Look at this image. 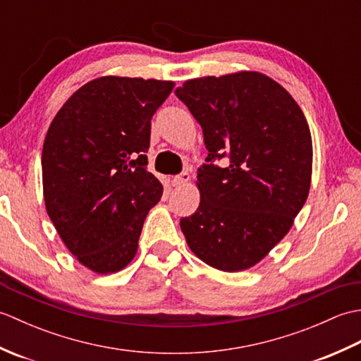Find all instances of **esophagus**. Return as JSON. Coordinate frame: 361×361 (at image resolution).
Listing matches in <instances>:
<instances>
[{"mask_svg":"<svg viewBox=\"0 0 361 361\" xmlns=\"http://www.w3.org/2000/svg\"><path fill=\"white\" fill-rule=\"evenodd\" d=\"M189 180H190V175H189L188 172H183V173H180V175L172 176L171 183H172L173 188H180V186H185Z\"/></svg>","mask_w":361,"mask_h":361,"instance_id":"obj_1","label":"esophagus"}]
</instances>
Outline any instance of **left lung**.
Masks as SVG:
<instances>
[{"label": "left lung", "instance_id": "1", "mask_svg": "<svg viewBox=\"0 0 361 361\" xmlns=\"http://www.w3.org/2000/svg\"><path fill=\"white\" fill-rule=\"evenodd\" d=\"M175 94L203 128L206 161L197 173L200 204L180 226L188 247L221 271L259 264L307 200L312 136L288 91L257 71L190 79Z\"/></svg>", "mask_w": 361, "mask_h": 361}]
</instances>
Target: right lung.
<instances>
[{
  "label": "right lung",
  "mask_w": 361,
  "mask_h": 361,
  "mask_svg": "<svg viewBox=\"0 0 361 361\" xmlns=\"http://www.w3.org/2000/svg\"><path fill=\"white\" fill-rule=\"evenodd\" d=\"M172 80L104 75L54 116L42 153L46 212L71 255L97 274L132 262L163 186L147 172L153 113Z\"/></svg>",
  "instance_id": "add662e5"
}]
</instances>
